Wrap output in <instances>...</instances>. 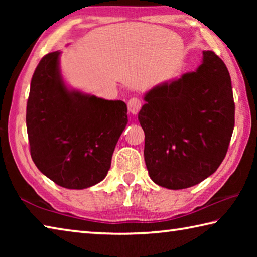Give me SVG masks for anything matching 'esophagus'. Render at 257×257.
Returning <instances> with one entry per match:
<instances>
[{"label":"esophagus","mask_w":257,"mask_h":257,"mask_svg":"<svg viewBox=\"0 0 257 257\" xmlns=\"http://www.w3.org/2000/svg\"><path fill=\"white\" fill-rule=\"evenodd\" d=\"M142 105H143V102L138 97L130 98L127 103L128 111L132 113V114H137L139 110L142 108Z\"/></svg>","instance_id":"obj_1"}]
</instances>
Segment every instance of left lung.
I'll use <instances>...</instances> for the list:
<instances>
[{
	"mask_svg": "<svg viewBox=\"0 0 257 257\" xmlns=\"http://www.w3.org/2000/svg\"><path fill=\"white\" fill-rule=\"evenodd\" d=\"M196 71L145 95L138 113L151 179L169 189L195 186L216 171L234 127L231 78L213 51Z\"/></svg>",
	"mask_w": 257,
	"mask_h": 257,
	"instance_id": "8db88e82",
	"label": "left lung"
}]
</instances>
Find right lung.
Instances as JSON below:
<instances>
[{"mask_svg": "<svg viewBox=\"0 0 257 257\" xmlns=\"http://www.w3.org/2000/svg\"><path fill=\"white\" fill-rule=\"evenodd\" d=\"M60 52L34 71L26 111L30 155L43 175L68 189L102 181L128 122L127 105L70 92L61 79Z\"/></svg>", "mask_w": 257, "mask_h": 257, "instance_id": "1", "label": "right lung"}]
</instances>
